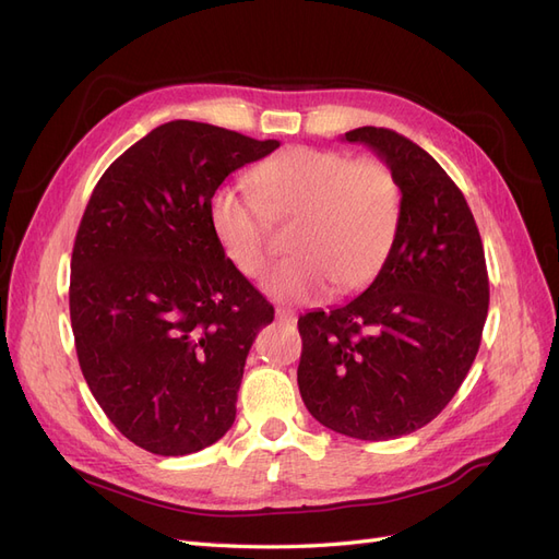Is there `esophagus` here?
<instances>
[{
	"instance_id": "obj_1",
	"label": "esophagus",
	"mask_w": 559,
	"mask_h": 559,
	"mask_svg": "<svg viewBox=\"0 0 559 559\" xmlns=\"http://www.w3.org/2000/svg\"><path fill=\"white\" fill-rule=\"evenodd\" d=\"M275 317H277L280 324H296V312L289 310V308H277Z\"/></svg>"
}]
</instances>
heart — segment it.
<instances>
[{"label": "heart", "mask_w": 559, "mask_h": 559, "mask_svg": "<svg viewBox=\"0 0 559 559\" xmlns=\"http://www.w3.org/2000/svg\"><path fill=\"white\" fill-rule=\"evenodd\" d=\"M249 179L261 201L238 186H218L210 200L216 240L242 275L265 270L273 253L270 222H292L294 257L263 280L270 296L308 302L333 284L354 292L376 277L401 218V189L382 160L292 146L253 167Z\"/></svg>", "instance_id": "1"}]
</instances>
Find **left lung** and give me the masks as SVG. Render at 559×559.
I'll list each match as a JSON object with an SVG mask.
<instances>
[{
  "label": "left lung",
  "instance_id": "left-lung-1",
  "mask_svg": "<svg viewBox=\"0 0 559 559\" xmlns=\"http://www.w3.org/2000/svg\"><path fill=\"white\" fill-rule=\"evenodd\" d=\"M401 189L392 249L368 289L298 319V389L321 425L361 441L413 433L441 413L476 359L489 308L483 240L464 193L425 148L364 126Z\"/></svg>",
  "mask_w": 559,
  "mask_h": 559
}]
</instances>
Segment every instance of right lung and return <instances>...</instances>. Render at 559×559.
Wrapping results in <instances>:
<instances>
[{"instance_id":"right-lung-1","label":"right lung","mask_w":559,"mask_h":559,"mask_svg":"<svg viewBox=\"0 0 559 559\" xmlns=\"http://www.w3.org/2000/svg\"><path fill=\"white\" fill-rule=\"evenodd\" d=\"M277 140L170 121L99 177L72 251L81 373L111 425L154 454L216 443L257 333L275 310L218 245L210 200Z\"/></svg>"}]
</instances>
